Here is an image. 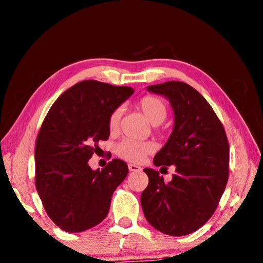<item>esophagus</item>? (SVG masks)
I'll return each mask as SVG.
<instances>
[{
    "instance_id": "obj_1",
    "label": "esophagus",
    "mask_w": 263,
    "mask_h": 263,
    "mask_svg": "<svg viewBox=\"0 0 263 263\" xmlns=\"http://www.w3.org/2000/svg\"><path fill=\"white\" fill-rule=\"evenodd\" d=\"M128 169H130V172H140L141 171V167L138 166V164L128 163Z\"/></svg>"
}]
</instances>
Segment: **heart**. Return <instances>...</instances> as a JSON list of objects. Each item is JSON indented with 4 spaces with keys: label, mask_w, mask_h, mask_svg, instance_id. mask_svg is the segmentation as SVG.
Returning a JSON list of instances; mask_svg holds the SVG:
<instances>
[{
    "label": "heart",
    "mask_w": 263,
    "mask_h": 263,
    "mask_svg": "<svg viewBox=\"0 0 263 263\" xmlns=\"http://www.w3.org/2000/svg\"><path fill=\"white\" fill-rule=\"evenodd\" d=\"M138 108L145 115L147 121L152 125H159L167 117V105L158 96L147 95L138 102ZM123 115V108L118 106L110 114L108 119V126L111 132L118 130L119 122ZM155 145L152 141H138L131 139H124L116 146V153L118 157L126 160L128 162H141L148 154L153 153Z\"/></svg>",
    "instance_id": "1"
}]
</instances>
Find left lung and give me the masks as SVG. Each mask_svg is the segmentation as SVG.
I'll use <instances>...</instances> for the list:
<instances>
[{"mask_svg": "<svg viewBox=\"0 0 263 263\" xmlns=\"http://www.w3.org/2000/svg\"><path fill=\"white\" fill-rule=\"evenodd\" d=\"M174 111V127L155 154L157 167L175 166L171 182L145 168L148 185L140 202L146 219L160 232L181 237L210 219L229 180L230 146L224 126L208 101L189 84L168 81L148 86Z\"/></svg>", "mask_w": 263, "mask_h": 263, "instance_id": "left-lung-1", "label": "left lung"}]
</instances>
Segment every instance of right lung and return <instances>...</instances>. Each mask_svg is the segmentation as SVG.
Instances as JSON below:
<instances>
[{
	"instance_id": "right-lung-1",
	"label": "right lung",
	"mask_w": 263,
	"mask_h": 263,
	"mask_svg": "<svg viewBox=\"0 0 263 263\" xmlns=\"http://www.w3.org/2000/svg\"><path fill=\"white\" fill-rule=\"evenodd\" d=\"M133 91L86 80L61 94L44 119L34 149L35 188L48 217L66 232L100 224L127 175L123 160L114 159L102 171H92L88 160L109 138L110 114Z\"/></svg>"
}]
</instances>
